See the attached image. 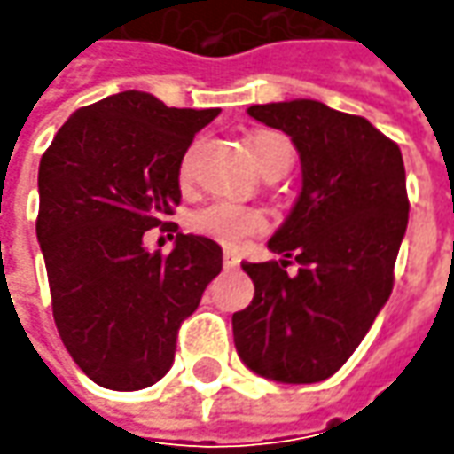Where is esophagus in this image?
<instances>
[{"label": "esophagus", "mask_w": 454, "mask_h": 454, "mask_svg": "<svg viewBox=\"0 0 454 454\" xmlns=\"http://www.w3.org/2000/svg\"><path fill=\"white\" fill-rule=\"evenodd\" d=\"M222 262H224V268H237V265H239V257L227 250V253L222 254Z\"/></svg>", "instance_id": "esophagus-1"}]
</instances>
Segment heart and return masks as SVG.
I'll list each match as a JSON object with an SVG mask.
<instances>
[{
  "mask_svg": "<svg viewBox=\"0 0 454 454\" xmlns=\"http://www.w3.org/2000/svg\"><path fill=\"white\" fill-rule=\"evenodd\" d=\"M250 151H253L254 164L260 171H265L272 164H290L293 159V146L290 141L278 131H257L250 136ZM192 153H186L182 161V179L189 174ZM268 217L247 204H237L230 200H212L197 207L189 215V230L194 235L207 237L212 242H219L224 247H239L245 239L265 232Z\"/></svg>",
  "mask_w": 454,
  "mask_h": 454,
  "instance_id": "b5f03b06",
  "label": "heart"
}]
</instances>
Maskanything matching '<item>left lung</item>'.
<instances>
[{"label": "left lung", "mask_w": 454, "mask_h": 454, "mask_svg": "<svg viewBox=\"0 0 454 454\" xmlns=\"http://www.w3.org/2000/svg\"><path fill=\"white\" fill-rule=\"evenodd\" d=\"M247 114L293 138L303 192L268 242L286 260L242 265L254 298L232 316L237 354L265 379L313 384L348 361L392 295L410 219L404 161L366 118L318 100ZM288 264L299 265L295 276Z\"/></svg>", "instance_id": "8db88e82"}]
</instances>
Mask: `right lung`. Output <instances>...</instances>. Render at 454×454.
Returning <instances> with one entry per match:
<instances>
[{"label": "right lung", "mask_w": 454, "mask_h": 454, "mask_svg": "<svg viewBox=\"0 0 454 454\" xmlns=\"http://www.w3.org/2000/svg\"><path fill=\"white\" fill-rule=\"evenodd\" d=\"M219 108H168L126 90L78 108L40 159L37 239L52 318L67 354L96 384L136 392L174 364L182 323L222 270V247L179 235L168 255L143 232L182 201L179 168L194 133Z\"/></svg>", "instance_id": "obj_1"}]
</instances>
